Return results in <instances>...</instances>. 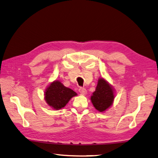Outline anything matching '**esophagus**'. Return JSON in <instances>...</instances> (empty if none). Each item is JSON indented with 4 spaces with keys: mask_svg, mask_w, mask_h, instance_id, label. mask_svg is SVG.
Returning <instances> with one entry per match:
<instances>
[{
    "mask_svg": "<svg viewBox=\"0 0 158 158\" xmlns=\"http://www.w3.org/2000/svg\"><path fill=\"white\" fill-rule=\"evenodd\" d=\"M79 92L82 94H86V93H87V90L84 88H80L79 89Z\"/></svg>",
    "mask_w": 158,
    "mask_h": 158,
    "instance_id": "obj_1",
    "label": "esophagus"
}]
</instances>
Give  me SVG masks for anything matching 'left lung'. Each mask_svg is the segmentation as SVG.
Instances as JSON below:
<instances>
[{
	"mask_svg": "<svg viewBox=\"0 0 158 158\" xmlns=\"http://www.w3.org/2000/svg\"><path fill=\"white\" fill-rule=\"evenodd\" d=\"M91 101L96 110L103 112L112 106L114 99V89L103 78H99L95 91L91 96Z\"/></svg>",
	"mask_w": 158,
	"mask_h": 158,
	"instance_id": "obj_1",
	"label": "left lung"
}]
</instances>
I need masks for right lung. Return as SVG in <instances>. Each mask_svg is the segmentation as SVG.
Wrapping results in <instances>:
<instances>
[{"mask_svg": "<svg viewBox=\"0 0 158 158\" xmlns=\"http://www.w3.org/2000/svg\"><path fill=\"white\" fill-rule=\"evenodd\" d=\"M77 95L75 91L66 88L60 81H54L46 89L44 99L52 109L59 110L66 106L70 98Z\"/></svg>", "mask_w": 158, "mask_h": 158, "instance_id": "right-lung-1", "label": "right lung"}]
</instances>
